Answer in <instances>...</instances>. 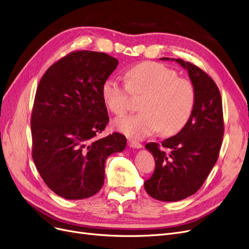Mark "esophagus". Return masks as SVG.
<instances>
[{
	"label": "esophagus",
	"instance_id": "1",
	"mask_svg": "<svg viewBox=\"0 0 249 249\" xmlns=\"http://www.w3.org/2000/svg\"><path fill=\"white\" fill-rule=\"evenodd\" d=\"M128 145H129L132 149H142V143H140L136 141H132V140H128Z\"/></svg>",
	"mask_w": 249,
	"mask_h": 249
}]
</instances>
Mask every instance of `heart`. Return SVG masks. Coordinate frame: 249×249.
Masks as SVG:
<instances>
[{
    "label": "heart",
    "instance_id": "obj_1",
    "mask_svg": "<svg viewBox=\"0 0 249 249\" xmlns=\"http://www.w3.org/2000/svg\"><path fill=\"white\" fill-rule=\"evenodd\" d=\"M127 84L116 78L107 79L101 95L107 107L120 116L130 107V92L142 94V112L117 119L115 127L131 139H143L161 129L174 134L188 123L195 106L196 92L192 82L159 62L135 64L126 71Z\"/></svg>",
    "mask_w": 249,
    "mask_h": 249
}]
</instances>
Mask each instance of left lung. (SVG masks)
I'll use <instances>...</instances> for the list:
<instances>
[{
    "label": "left lung",
    "instance_id": "1",
    "mask_svg": "<svg viewBox=\"0 0 249 249\" xmlns=\"http://www.w3.org/2000/svg\"><path fill=\"white\" fill-rule=\"evenodd\" d=\"M160 59L173 60L187 70L196 92L194 109L185 127L161 145L145 144L156 167L144 189L154 199L174 202L195 194L217 161L224 136L223 104L214 81L200 68L179 58Z\"/></svg>",
    "mask_w": 249,
    "mask_h": 249
}]
</instances>
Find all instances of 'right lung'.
Here are the masks:
<instances>
[{
    "mask_svg": "<svg viewBox=\"0 0 249 249\" xmlns=\"http://www.w3.org/2000/svg\"><path fill=\"white\" fill-rule=\"evenodd\" d=\"M118 62L106 53L75 51L52 64L39 83L31 119L33 159L46 185L62 198L95 195L104 186L106 160L125 149L121 133L96 139L108 123L101 87Z\"/></svg>",
    "mask_w": 249,
    "mask_h": 249,
    "instance_id": "add662e5",
    "label": "right lung"
}]
</instances>
